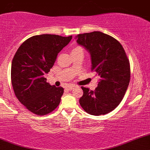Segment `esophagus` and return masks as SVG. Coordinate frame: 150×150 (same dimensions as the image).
Instances as JSON below:
<instances>
[{
	"label": "esophagus",
	"instance_id": "obj_1",
	"mask_svg": "<svg viewBox=\"0 0 150 150\" xmlns=\"http://www.w3.org/2000/svg\"><path fill=\"white\" fill-rule=\"evenodd\" d=\"M75 85H68V87H67V89H68V90H70V91H71V90H73V89L75 88Z\"/></svg>",
	"mask_w": 150,
	"mask_h": 150
}]
</instances>
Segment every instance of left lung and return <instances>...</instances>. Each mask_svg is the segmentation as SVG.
<instances>
[{
    "instance_id": "1",
    "label": "left lung",
    "mask_w": 150,
    "mask_h": 150,
    "mask_svg": "<svg viewBox=\"0 0 150 150\" xmlns=\"http://www.w3.org/2000/svg\"><path fill=\"white\" fill-rule=\"evenodd\" d=\"M77 43L90 54L92 71L100 76L95 90L82 87L80 104L87 113L100 116L115 109L124 97L130 77V63L123 46L101 32L77 34Z\"/></svg>"
}]
</instances>
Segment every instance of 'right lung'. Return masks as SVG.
Instances as JSON below:
<instances>
[{
	"label": "right lung",
	"mask_w": 150,
	"mask_h": 150,
	"mask_svg": "<svg viewBox=\"0 0 150 150\" xmlns=\"http://www.w3.org/2000/svg\"><path fill=\"white\" fill-rule=\"evenodd\" d=\"M71 39L72 36H33L15 53L11 65L12 85L18 100L34 114L51 113L61 102L63 88L51 85L44 75L50 71L58 53Z\"/></svg>",
	"instance_id": "1"
}]
</instances>
